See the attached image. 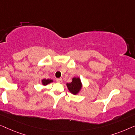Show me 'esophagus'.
I'll return each instance as SVG.
<instances>
[{
    "label": "esophagus",
    "mask_w": 135,
    "mask_h": 135,
    "mask_svg": "<svg viewBox=\"0 0 135 135\" xmlns=\"http://www.w3.org/2000/svg\"><path fill=\"white\" fill-rule=\"evenodd\" d=\"M56 81L59 83H61L62 82V78H57V79H56Z\"/></svg>",
    "instance_id": "esophagus-1"
}]
</instances>
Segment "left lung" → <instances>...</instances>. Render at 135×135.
Here are the masks:
<instances>
[{"label":"left lung","mask_w":135,"mask_h":135,"mask_svg":"<svg viewBox=\"0 0 135 135\" xmlns=\"http://www.w3.org/2000/svg\"><path fill=\"white\" fill-rule=\"evenodd\" d=\"M67 86L70 92L74 95H76L80 90L82 84H81V80L79 78H74L72 80V82L67 83Z\"/></svg>","instance_id":"left-lung-1"}]
</instances>
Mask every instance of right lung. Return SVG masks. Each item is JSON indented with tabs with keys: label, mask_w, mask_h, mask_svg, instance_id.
<instances>
[{
	"label": "right lung",
	"mask_w": 135,
	"mask_h": 135,
	"mask_svg": "<svg viewBox=\"0 0 135 135\" xmlns=\"http://www.w3.org/2000/svg\"><path fill=\"white\" fill-rule=\"evenodd\" d=\"M51 82H52V80H51V79H43L42 80V84L44 85V86H46L47 84H49V83H50Z\"/></svg>",
	"instance_id": "add662e5"
}]
</instances>
